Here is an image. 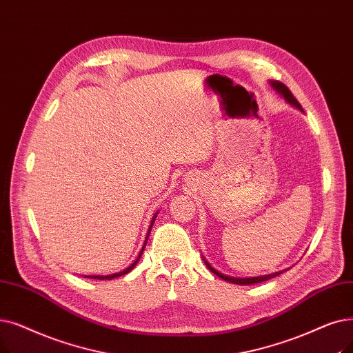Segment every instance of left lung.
Masks as SVG:
<instances>
[{
	"label": "left lung",
	"instance_id": "obj_1",
	"mask_svg": "<svg viewBox=\"0 0 353 353\" xmlns=\"http://www.w3.org/2000/svg\"><path fill=\"white\" fill-rule=\"evenodd\" d=\"M270 86H271L275 92H277V94H279L281 98H284L285 102H288L290 105H293L294 108H297V110H300V111L303 112L301 105L297 102V99L293 97V94H291L290 89H288L284 83H281V82H279V81H270ZM203 261H205L206 267H208L213 274H216L219 279H222V280H225V281H228V283H232V284H239V285H250V284L263 283V281H267V280H271V279H274V277H277V275H280V274L283 272V271H279V272H272V274H267V275H259V277L238 279V277H231V275H226V274L219 272L216 268H213V267L208 263V259H206L205 256H203Z\"/></svg>",
	"mask_w": 353,
	"mask_h": 353
}]
</instances>
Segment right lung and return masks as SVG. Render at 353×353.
Here are the masks:
<instances>
[{
    "instance_id": "obj_1",
    "label": "right lung",
    "mask_w": 353,
    "mask_h": 353,
    "mask_svg": "<svg viewBox=\"0 0 353 353\" xmlns=\"http://www.w3.org/2000/svg\"><path fill=\"white\" fill-rule=\"evenodd\" d=\"M156 218H157V213L154 214V216H152V219H151V223H150V228H148V232H147V236H145V241H144V245H143V248H141V251H140V254H139V256H137V259L135 261L128 267V268H125L124 271H121V272H115V274H110V275H85V279H95V280H112V279H117V277H121V275H124V274H128L135 265H137V263L140 261V258H141V255H143V251H144V248H145V245H147V241H148V236H150V231H151V228H152V223H154V221H156Z\"/></svg>"
}]
</instances>
